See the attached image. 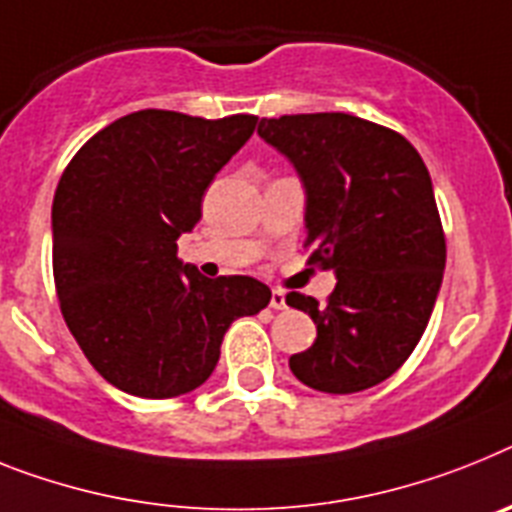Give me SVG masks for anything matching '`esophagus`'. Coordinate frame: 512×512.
I'll return each mask as SVG.
<instances>
[{
	"mask_svg": "<svg viewBox=\"0 0 512 512\" xmlns=\"http://www.w3.org/2000/svg\"><path fill=\"white\" fill-rule=\"evenodd\" d=\"M270 307L286 309V294L281 289H273V294H270Z\"/></svg>",
	"mask_w": 512,
	"mask_h": 512,
	"instance_id": "1",
	"label": "esophagus"
}]
</instances>
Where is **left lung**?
<instances>
[{"mask_svg": "<svg viewBox=\"0 0 512 512\" xmlns=\"http://www.w3.org/2000/svg\"><path fill=\"white\" fill-rule=\"evenodd\" d=\"M257 135L294 163L309 263L338 278L325 307L286 296L317 325L291 372L322 393L372 388L409 359L440 294L445 234L427 166L403 135L341 111L263 119Z\"/></svg>", "mask_w": 512, "mask_h": 512, "instance_id": "8db88e82", "label": "left lung"}]
</instances>
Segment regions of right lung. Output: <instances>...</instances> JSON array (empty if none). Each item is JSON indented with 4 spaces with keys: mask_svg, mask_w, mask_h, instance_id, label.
Returning <instances> with one entry per match:
<instances>
[{
    "mask_svg": "<svg viewBox=\"0 0 512 512\" xmlns=\"http://www.w3.org/2000/svg\"><path fill=\"white\" fill-rule=\"evenodd\" d=\"M257 127L145 109L77 150L51 205L64 322L98 375L140 398H174L216 369L236 317L268 307L257 278H205L176 257L203 195Z\"/></svg>",
    "mask_w": 512,
    "mask_h": 512,
    "instance_id": "right-lung-1",
    "label": "right lung"
}]
</instances>
